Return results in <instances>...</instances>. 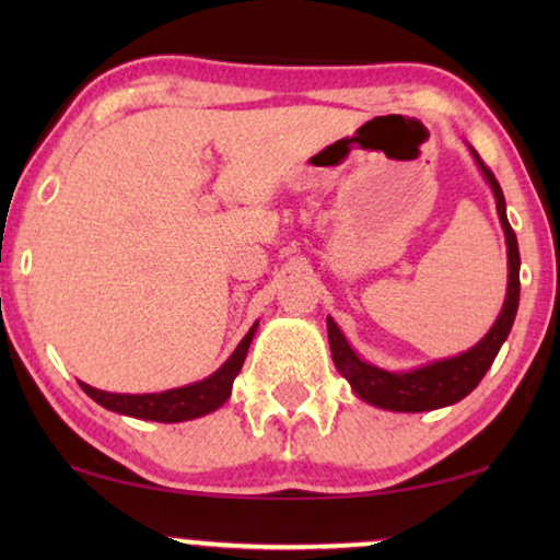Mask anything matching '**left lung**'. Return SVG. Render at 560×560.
<instances>
[{"label": "left lung", "mask_w": 560, "mask_h": 560, "mask_svg": "<svg viewBox=\"0 0 560 560\" xmlns=\"http://www.w3.org/2000/svg\"><path fill=\"white\" fill-rule=\"evenodd\" d=\"M477 163L489 180V186L494 190L497 198V213H500L504 236H508V259H510V282H508V301L497 318V324L489 328V334L481 339L477 347L464 351L454 359H443V362L420 366L416 372H387L380 366H372L359 359L351 347L343 339L339 326L331 318H326L328 324V343H331V357L336 370L349 380V385L354 387V393L362 400L377 405L385 410L397 412H423L435 410L443 405H454L471 393L485 377L489 366H492L497 351H500L502 341L508 339L512 320H515L517 303H520V249H517V236L512 232L508 211H504V196L500 183H497L494 173L489 171L477 152H474Z\"/></svg>", "instance_id": "obj_1"}]
</instances>
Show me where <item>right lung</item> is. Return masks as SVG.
I'll return each mask as SVG.
<instances>
[{"instance_id": "add662e5", "label": "right lung", "mask_w": 560, "mask_h": 560, "mask_svg": "<svg viewBox=\"0 0 560 560\" xmlns=\"http://www.w3.org/2000/svg\"><path fill=\"white\" fill-rule=\"evenodd\" d=\"M255 331H257V324L249 328V334L244 336L240 347L234 349V354L226 359V364L213 372L209 380L196 382V385L167 389V393H158V395H114V393H102V389L83 385V382L81 387L91 400L104 405L106 410L121 412V416L158 420V423H180V420L206 416V412L217 410L219 405L226 402L229 393H232V382L236 374H240L249 343L255 339Z\"/></svg>"}]
</instances>
